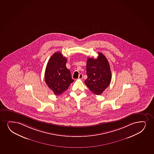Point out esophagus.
I'll return each instance as SVG.
<instances>
[{
  "mask_svg": "<svg viewBox=\"0 0 154 154\" xmlns=\"http://www.w3.org/2000/svg\"><path fill=\"white\" fill-rule=\"evenodd\" d=\"M79 79H80V80H82V79H83V74L81 73V74L79 75Z\"/></svg>",
  "mask_w": 154,
  "mask_h": 154,
  "instance_id": "esophagus-1",
  "label": "esophagus"
}]
</instances>
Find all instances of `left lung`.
Instances as JSON below:
<instances>
[{
    "label": "left lung",
    "mask_w": 154,
    "mask_h": 154,
    "mask_svg": "<svg viewBox=\"0 0 154 154\" xmlns=\"http://www.w3.org/2000/svg\"><path fill=\"white\" fill-rule=\"evenodd\" d=\"M88 78L86 85L96 95H100L110 85L111 73L109 63L106 57L98 53L96 59L88 58L86 63Z\"/></svg>",
    "instance_id": "1"
}]
</instances>
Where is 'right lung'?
<instances>
[{"label": "right lung", "mask_w": 154, "mask_h": 154, "mask_svg": "<svg viewBox=\"0 0 154 154\" xmlns=\"http://www.w3.org/2000/svg\"><path fill=\"white\" fill-rule=\"evenodd\" d=\"M66 58L56 52L49 59L45 72V80L55 95H60L73 82L70 70L66 68Z\"/></svg>", "instance_id": "add662e5"}]
</instances>
